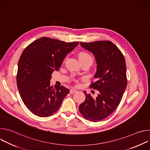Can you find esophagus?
<instances>
[{"label": "esophagus", "mask_w": 150, "mask_h": 150, "mask_svg": "<svg viewBox=\"0 0 150 150\" xmlns=\"http://www.w3.org/2000/svg\"><path fill=\"white\" fill-rule=\"evenodd\" d=\"M75 92H76V90L75 89L72 88V89H71V90H70V93H71V94H73V93H74Z\"/></svg>", "instance_id": "obj_1"}]
</instances>
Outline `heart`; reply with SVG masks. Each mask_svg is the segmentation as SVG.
Instances as JSON below:
<instances>
[{
  "mask_svg": "<svg viewBox=\"0 0 150 150\" xmlns=\"http://www.w3.org/2000/svg\"><path fill=\"white\" fill-rule=\"evenodd\" d=\"M78 57L79 60H90L93 61V58L87 52H81L78 54Z\"/></svg>",
  "mask_w": 150,
  "mask_h": 150,
  "instance_id": "1",
  "label": "heart"
}]
</instances>
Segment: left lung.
<instances>
[{
	"instance_id": "8db88e82",
	"label": "left lung",
	"mask_w": 150,
	"mask_h": 150,
	"mask_svg": "<svg viewBox=\"0 0 150 150\" xmlns=\"http://www.w3.org/2000/svg\"><path fill=\"white\" fill-rule=\"evenodd\" d=\"M91 52L96 60V81L90 87L99 92L96 98L83 91L85 101L79 110L85 119L96 122L110 115L117 108L127 86L125 57L118 47L110 41L80 42Z\"/></svg>"
}]
</instances>
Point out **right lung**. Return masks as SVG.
<instances>
[{
  "label": "right lung",
  "instance_id": "right-lung-1",
  "mask_svg": "<svg viewBox=\"0 0 150 150\" xmlns=\"http://www.w3.org/2000/svg\"><path fill=\"white\" fill-rule=\"evenodd\" d=\"M79 44L48 37L33 41L23 51L18 64L17 87L28 109L39 117L55 113L69 90L50 84L51 75L58 71L66 56Z\"/></svg>",
  "mask_w": 150,
  "mask_h": 150
}]
</instances>
